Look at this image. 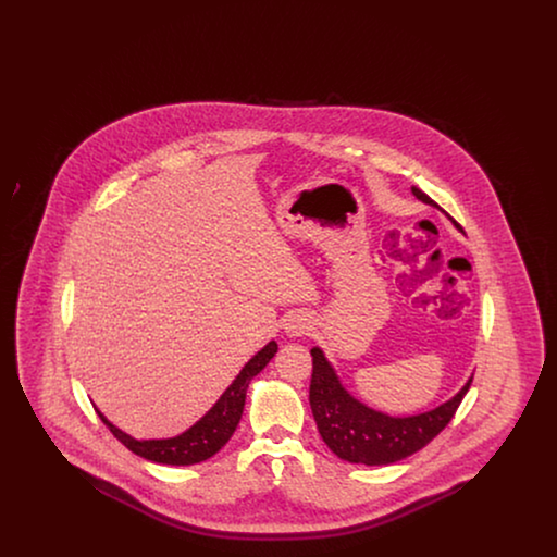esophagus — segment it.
Returning <instances> with one entry per match:
<instances>
[{
    "label": "esophagus",
    "mask_w": 557,
    "mask_h": 557,
    "mask_svg": "<svg viewBox=\"0 0 557 557\" xmlns=\"http://www.w3.org/2000/svg\"><path fill=\"white\" fill-rule=\"evenodd\" d=\"M284 330H286L288 336H305V334L311 332V319L307 315H300V313H294V315L286 319Z\"/></svg>",
    "instance_id": "esophagus-1"
}]
</instances>
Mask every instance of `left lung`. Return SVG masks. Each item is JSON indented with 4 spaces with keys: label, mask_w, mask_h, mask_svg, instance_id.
<instances>
[{
    "label": "left lung",
    "mask_w": 557,
    "mask_h": 557,
    "mask_svg": "<svg viewBox=\"0 0 557 557\" xmlns=\"http://www.w3.org/2000/svg\"><path fill=\"white\" fill-rule=\"evenodd\" d=\"M411 191L425 205L436 207V202L420 187H411ZM311 357L313 373L309 403L319 434L330 449L350 463L388 466L424 449L447 428L472 384L470 377L455 397L428 413L391 418L350 397L319 348H311Z\"/></svg>",
    "instance_id": "8db88e82"
}]
</instances>
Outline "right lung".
I'll return each instance as SVG.
<instances>
[{"instance_id": "right-lung-1", "label": "right lung", "mask_w": 557, "mask_h": 557, "mask_svg": "<svg viewBox=\"0 0 557 557\" xmlns=\"http://www.w3.org/2000/svg\"><path fill=\"white\" fill-rule=\"evenodd\" d=\"M275 352H277V345L271 341L263 350H259L244 366V370L239 371L234 384L223 393V397L214 403L211 411L198 424L191 425L187 432L175 436V438L135 441L129 434L121 432L116 425L110 424L100 411H98V416L108 425V430L114 434L116 441H121L127 449L148 461H157L164 466L200 463V461L212 457L232 438V434L238 428L242 411H244V400H246V391H248L250 380L265 368Z\"/></svg>"}]
</instances>
